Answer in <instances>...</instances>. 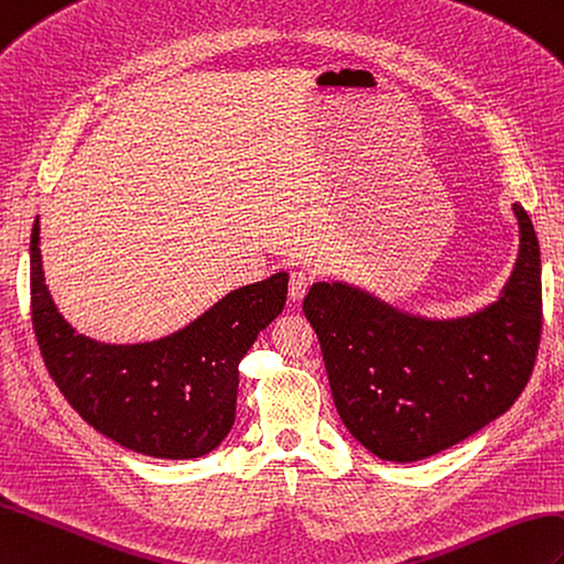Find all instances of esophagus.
Here are the masks:
<instances>
[{
	"instance_id": "obj_1",
	"label": "esophagus",
	"mask_w": 564,
	"mask_h": 564,
	"mask_svg": "<svg viewBox=\"0 0 564 564\" xmlns=\"http://www.w3.org/2000/svg\"><path fill=\"white\" fill-rule=\"evenodd\" d=\"M312 285V276L307 271H293L291 273V283H288V295H291L293 303H300L310 291Z\"/></svg>"
}]
</instances>
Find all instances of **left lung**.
<instances>
[{
	"label": "left lung",
	"instance_id": "1",
	"mask_svg": "<svg viewBox=\"0 0 564 564\" xmlns=\"http://www.w3.org/2000/svg\"><path fill=\"white\" fill-rule=\"evenodd\" d=\"M521 228L512 279L495 305L466 319L401 314L344 283H314L303 303L317 332L336 411L384 462H421L512 409L529 384L543 332L541 252Z\"/></svg>",
	"mask_w": 564,
	"mask_h": 564
}]
</instances>
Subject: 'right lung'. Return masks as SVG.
Masks as SVG:
<instances>
[{
	"label": "right lung",
	"mask_w": 564,
	"mask_h": 564,
	"mask_svg": "<svg viewBox=\"0 0 564 564\" xmlns=\"http://www.w3.org/2000/svg\"><path fill=\"white\" fill-rule=\"evenodd\" d=\"M41 223L31 232V317L50 377L84 421L155 459H196L235 421L238 365L285 305L288 276L238 288L161 341L108 346L74 334L47 293Z\"/></svg>",
	"instance_id": "1"
}]
</instances>
